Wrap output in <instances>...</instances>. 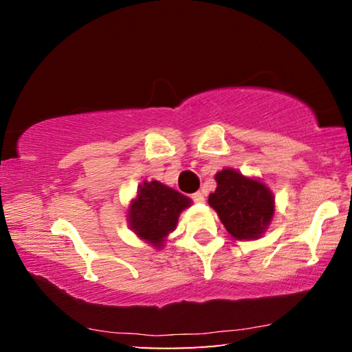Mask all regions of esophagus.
I'll use <instances>...</instances> for the list:
<instances>
[{"label":"esophagus","mask_w":352,"mask_h":352,"mask_svg":"<svg viewBox=\"0 0 352 352\" xmlns=\"http://www.w3.org/2000/svg\"><path fill=\"white\" fill-rule=\"evenodd\" d=\"M190 199H192V200L195 201V204H204V201L206 200L204 192H195V194L190 195Z\"/></svg>","instance_id":"esophagus-1"}]
</instances>
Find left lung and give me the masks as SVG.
I'll use <instances>...</instances> for the list:
<instances>
[{
	"label": "left lung",
	"instance_id": "1",
	"mask_svg": "<svg viewBox=\"0 0 352 352\" xmlns=\"http://www.w3.org/2000/svg\"><path fill=\"white\" fill-rule=\"evenodd\" d=\"M217 188L208 204L219 214L226 231L237 241L258 239L275 214V197L258 178H248L234 169L216 174Z\"/></svg>",
	"mask_w": 352,
	"mask_h": 352
}]
</instances>
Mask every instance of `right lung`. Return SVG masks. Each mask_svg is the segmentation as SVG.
I'll return each mask as SVG.
<instances>
[{
    "mask_svg": "<svg viewBox=\"0 0 352 352\" xmlns=\"http://www.w3.org/2000/svg\"><path fill=\"white\" fill-rule=\"evenodd\" d=\"M190 206V199L157 180L144 182L130 204L129 225L140 239L162 248L175 230L178 216Z\"/></svg>",
    "mask_w": 352,
    "mask_h": 352,
    "instance_id": "obj_1",
    "label": "right lung"
}]
</instances>
